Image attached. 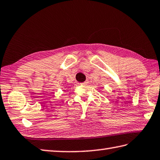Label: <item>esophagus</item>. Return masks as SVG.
<instances>
[{"label":"esophagus","instance_id":"34e87169","mask_svg":"<svg viewBox=\"0 0 160 160\" xmlns=\"http://www.w3.org/2000/svg\"><path fill=\"white\" fill-rule=\"evenodd\" d=\"M88 83H89V80H86L85 82H84L83 83H82V85H88Z\"/></svg>","mask_w":160,"mask_h":160}]
</instances>
